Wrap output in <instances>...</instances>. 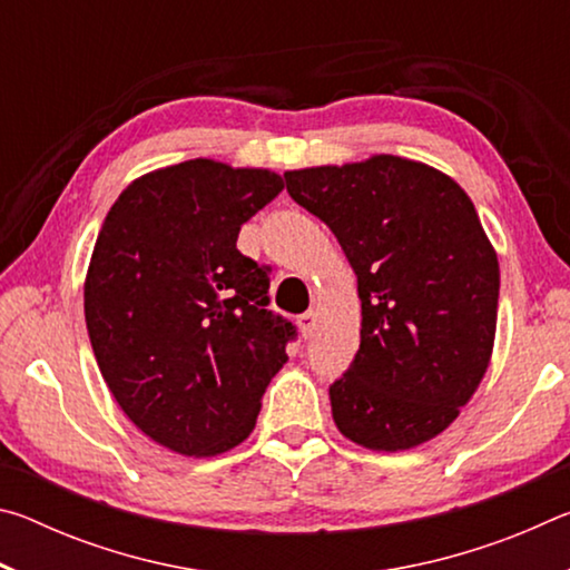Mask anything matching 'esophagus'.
Segmentation results:
<instances>
[{
    "mask_svg": "<svg viewBox=\"0 0 570 570\" xmlns=\"http://www.w3.org/2000/svg\"><path fill=\"white\" fill-rule=\"evenodd\" d=\"M296 324H298V332H302L304 340H308V336H312L316 330V312H304L296 320Z\"/></svg>",
    "mask_w": 570,
    "mask_h": 570,
    "instance_id": "esophagus-1",
    "label": "esophagus"
}]
</instances>
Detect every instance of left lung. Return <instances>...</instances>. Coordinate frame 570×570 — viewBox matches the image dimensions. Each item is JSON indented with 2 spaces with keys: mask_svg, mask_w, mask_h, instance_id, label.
<instances>
[{
  "mask_svg": "<svg viewBox=\"0 0 570 570\" xmlns=\"http://www.w3.org/2000/svg\"><path fill=\"white\" fill-rule=\"evenodd\" d=\"M284 178L332 228L362 298L360 350L330 387L334 424L377 452L438 438L485 377L498 324V254L468 193L387 153Z\"/></svg>",
  "mask_w": 570,
  "mask_h": 570,
  "instance_id": "1",
  "label": "left lung"
}]
</instances>
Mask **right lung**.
<instances>
[{"instance_id": "1", "label": "right lung", "mask_w": 570, "mask_h": 570, "mask_svg": "<svg viewBox=\"0 0 570 570\" xmlns=\"http://www.w3.org/2000/svg\"><path fill=\"white\" fill-rule=\"evenodd\" d=\"M268 168L196 158L150 170L105 216L85 276V322L102 380L140 432L214 458L256 428L296 330L272 314L268 274L236 248L282 193Z\"/></svg>"}]
</instances>
